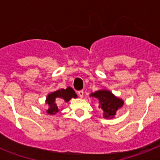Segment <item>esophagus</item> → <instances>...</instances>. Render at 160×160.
<instances>
[{
	"mask_svg": "<svg viewBox=\"0 0 160 160\" xmlns=\"http://www.w3.org/2000/svg\"><path fill=\"white\" fill-rule=\"evenodd\" d=\"M78 94L79 97L82 98L83 97V94H84V92H83V90H79L78 92Z\"/></svg>",
	"mask_w": 160,
	"mask_h": 160,
	"instance_id": "34e87169",
	"label": "esophagus"
}]
</instances>
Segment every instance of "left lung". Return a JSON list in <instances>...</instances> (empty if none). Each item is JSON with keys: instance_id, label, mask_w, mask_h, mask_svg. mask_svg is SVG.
Instances as JSON below:
<instances>
[{"instance_id": "8db88e82", "label": "left lung", "mask_w": 160, "mask_h": 160, "mask_svg": "<svg viewBox=\"0 0 160 160\" xmlns=\"http://www.w3.org/2000/svg\"><path fill=\"white\" fill-rule=\"evenodd\" d=\"M99 101L98 107L103 111L105 118H113L119 108L122 107L124 102L121 98L114 96L110 90H100L90 94Z\"/></svg>"}]
</instances>
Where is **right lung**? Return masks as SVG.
<instances>
[{
	"label": "right lung",
	"instance_id": "1",
	"mask_svg": "<svg viewBox=\"0 0 160 160\" xmlns=\"http://www.w3.org/2000/svg\"><path fill=\"white\" fill-rule=\"evenodd\" d=\"M77 97V94L71 87H67L66 89H59L54 92L50 93L48 94L46 98V103L49 106V108L46 112L49 114H55L58 112V108L56 101L61 100V101H65L67 102L72 98H75Z\"/></svg>",
	"mask_w": 160,
	"mask_h": 160
}]
</instances>
